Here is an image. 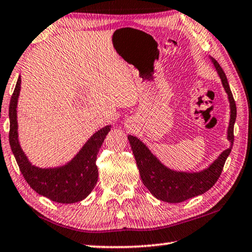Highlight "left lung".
Here are the masks:
<instances>
[{
  "label": "left lung",
  "instance_id": "8db88e82",
  "mask_svg": "<svg viewBox=\"0 0 252 252\" xmlns=\"http://www.w3.org/2000/svg\"><path fill=\"white\" fill-rule=\"evenodd\" d=\"M211 62L218 73L230 103V121L227 132V139L230 147L221 153L208 168L199 172H183L165 167L153 155L141 140L133 135H127L132 152L138 165L140 177L143 185L150 191L153 197L169 203H179L207 192L218 180L222 172L224 162L230 155L233 144V126L236 122L237 108L230 90L227 76L215 59Z\"/></svg>",
  "mask_w": 252,
  "mask_h": 252
}]
</instances>
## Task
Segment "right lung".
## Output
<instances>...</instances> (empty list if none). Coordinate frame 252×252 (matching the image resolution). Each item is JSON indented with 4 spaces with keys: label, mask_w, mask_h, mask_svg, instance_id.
<instances>
[{
    "label": "right lung",
    "mask_w": 252,
    "mask_h": 252,
    "mask_svg": "<svg viewBox=\"0 0 252 252\" xmlns=\"http://www.w3.org/2000/svg\"><path fill=\"white\" fill-rule=\"evenodd\" d=\"M21 90V76L16 82L11 97L10 117V146L18 162L20 171L30 187L43 197L58 203H75L82 201L91 193L96 185L97 172L96 156L103 143L111 126L96 131L73 159L64 165L54 168H40L32 164L20 146L18 133V99Z\"/></svg>",
    "instance_id": "add662e5"
}]
</instances>
